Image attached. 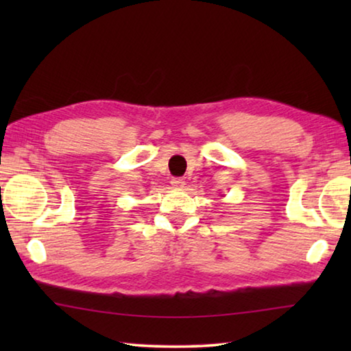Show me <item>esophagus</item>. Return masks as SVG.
I'll return each instance as SVG.
<instances>
[{"mask_svg": "<svg viewBox=\"0 0 351 351\" xmlns=\"http://www.w3.org/2000/svg\"><path fill=\"white\" fill-rule=\"evenodd\" d=\"M184 181L182 178H173V180H171V186H173L175 189H181V187H184Z\"/></svg>", "mask_w": 351, "mask_h": 351, "instance_id": "obj_1", "label": "esophagus"}]
</instances>
